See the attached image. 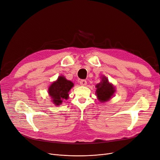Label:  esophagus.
<instances>
[{"instance_id":"1","label":"esophagus","mask_w":160,"mask_h":160,"mask_svg":"<svg viewBox=\"0 0 160 160\" xmlns=\"http://www.w3.org/2000/svg\"><path fill=\"white\" fill-rule=\"evenodd\" d=\"M80 83L82 86H86L87 84V81L86 80H81Z\"/></svg>"}]
</instances>
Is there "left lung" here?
Wrapping results in <instances>:
<instances>
[{
    "label": "left lung",
    "instance_id": "1",
    "mask_svg": "<svg viewBox=\"0 0 160 160\" xmlns=\"http://www.w3.org/2000/svg\"><path fill=\"white\" fill-rule=\"evenodd\" d=\"M97 96L101 102H106L110 100L115 92V88L110 84L106 77H102V81L96 86Z\"/></svg>",
    "mask_w": 160,
    "mask_h": 160
}]
</instances>
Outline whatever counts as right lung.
<instances>
[{
	"label": "right lung",
	"mask_w": 160,
	"mask_h": 160,
	"mask_svg": "<svg viewBox=\"0 0 160 160\" xmlns=\"http://www.w3.org/2000/svg\"><path fill=\"white\" fill-rule=\"evenodd\" d=\"M73 86L72 82L63 77H60L56 82L52 83L48 89V93L54 104L58 106L62 103V99L68 98V93Z\"/></svg>",
	"instance_id": "right-lung-1"
}]
</instances>
